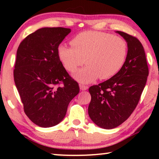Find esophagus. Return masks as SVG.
Listing matches in <instances>:
<instances>
[{
	"instance_id": "esophagus-1",
	"label": "esophagus",
	"mask_w": 159,
	"mask_h": 159,
	"mask_svg": "<svg viewBox=\"0 0 159 159\" xmlns=\"http://www.w3.org/2000/svg\"><path fill=\"white\" fill-rule=\"evenodd\" d=\"M80 90H88V87L86 86V85H84V84H80Z\"/></svg>"
}]
</instances>
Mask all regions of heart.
Instances as JSON below:
<instances>
[{"label":"heart","instance_id":"1","mask_svg":"<svg viewBox=\"0 0 159 159\" xmlns=\"http://www.w3.org/2000/svg\"><path fill=\"white\" fill-rule=\"evenodd\" d=\"M70 43L71 47H58V56L69 72L75 71L84 61L87 66L74 76L82 83H90L98 77L109 79L120 70L127 57L125 40L106 32H81L74 37Z\"/></svg>","mask_w":159,"mask_h":159}]
</instances>
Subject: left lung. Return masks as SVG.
<instances>
[{
  "label": "left lung",
  "instance_id": "1",
  "mask_svg": "<svg viewBox=\"0 0 159 159\" xmlns=\"http://www.w3.org/2000/svg\"><path fill=\"white\" fill-rule=\"evenodd\" d=\"M127 41L128 51L120 70L109 80L89 88L90 119L98 127L113 129L130 116L140 99L148 76L142 43L135 37L116 31Z\"/></svg>",
  "mask_w": 159,
  "mask_h": 159
}]
</instances>
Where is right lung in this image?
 I'll use <instances>...</instances> for the list:
<instances>
[{
	"mask_svg": "<svg viewBox=\"0 0 159 159\" xmlns=\"http://www.w3.org/2000/svg\"><path fill=\"white\" fill-rule=\"evenodd\" d=\"M71 29L44 27L29 34L16 51L14 82L26 115L41 127H53L66 114L80 92L58 56L57 49Z\"/></svg>",
	"mask_w": 159,
	"mask_h": 159,
	"instance_id": "1",
	"label": "right lung"
}]
</instances>
